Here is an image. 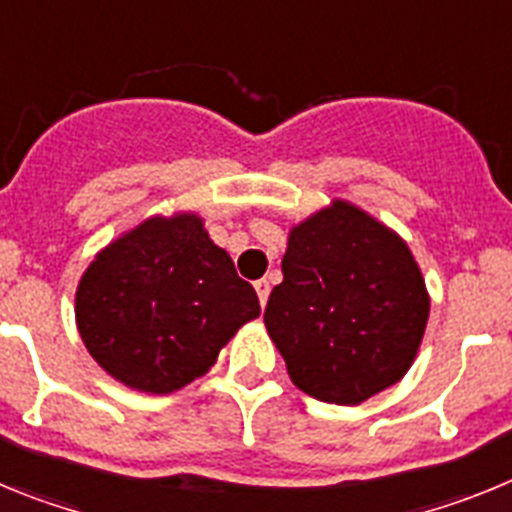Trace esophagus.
I'll list each match as a JSON object with an SVG mask.
<instances>
[{
  "label": "esophagus",
  "instance_id": "34e87169",
  "mask_svg": "<svg viewBox=\"0 0 512 512\" xmlns=\"http://www.w3.org/2000/svg\"><path fill=\"white\" fill-rule=\"evenodd\" d=\"M253 289H256V295H259L261 307H264L266 300H269V292H271L269 282H266V279H259V282H253Z\"/></svg>",
  "mask_w": 512,
  "mask_h": 512
}]
</instances>
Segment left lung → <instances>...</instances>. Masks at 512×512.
Returning a JSON list of instances; mask_svg holds the SVG:
<instances>
[{
  "label": "left lung",
  "mask_w": 512,
  "mask_h": 512,
  "mask_svg": "<svg viewBox=\"0 0 512 512\" xmlns=\"http://www.w3.org/2000/svg\"><path fill=\"white\" fill-rule=\"evenodd\" d=\"M282 274L264 323L305 395L359 405L408 374L431 295L390 225L336 197L289 228Z\"/></svg>",
  "instance_id": "obj_1"
}]
</instances>
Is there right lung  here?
Wrapping results in <instances>:
<instances>
[{
    "label": "right lung",
    "instance_id": "add662e5",
    "mask_svg": "<svg viewBox=\"0 0 512 512\" xmlns=\"http://www.w3.org/2000/svg\"><path fill=\"white\" fill-rule=\"evenodd\" d=\"M259 312L253 287L192 210L156 212L117 235L81 274L74 300L92 359L146 395H171L205 377Z\"/></svg>",
    "mask_w": 512,
    "mask_h": 512
}]
</instances>
